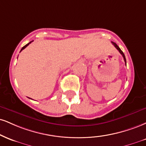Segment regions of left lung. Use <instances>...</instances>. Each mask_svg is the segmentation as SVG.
Segmentation results:
<instances>
[{
	"label": "left lung",
	"instance_id": "obj_1",
	"mask_svg": "<svg viewBox=\"0 0 146 146\" xmlns=\"http://www.w3.org/2000/svg\"><path fill=\"white\" fill-rule=\"evenodd\" d=\"M111 43H112V44H113V45H114V46H115V48H116L117 50L119 51V52H120V53L121 54H122V56H123V58H124V62H125V64H126V58H125V56H124V53H123V52H122V51L120 50V47H119L118 46H117V45L116 44V43H113V42H111Z\"/></svg>",
	"mask_w": 146,
	"mask_h": 146
}]
</instances>
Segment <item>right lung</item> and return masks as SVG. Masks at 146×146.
<instances>
[{
  "label": "right lung",
  "instance_id": "add662e5",
  "mask_svg": "<svg viewBox=\"0 0 146 146\" xmlns=\"http://www.w3.org/2000/svg\"><path fill=\"white\" fill-rule=\"evenodd\" d=\"M33 41H31V42H30V43H28V44H26V45H24V47H22V50H20V52H22V51L23 50H24V48H26V47H27V46H28V45H29L30 44V43H31V42H33Z\"/></svg>",
  "mask_w": 146,
  "mask_h": 146
}]
</instances>
